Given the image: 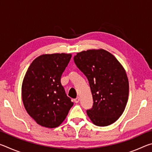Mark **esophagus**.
<instances>
[{
  "label": "esophagus",
  "instance_id": "1",
  "mask_svg": "<svg viewBox=\"0 0 152 152\" xmlns=\"http://www.w3.org/2000/svg\"><path fill=\"white\" fill-rule=\"evenodd\" d=\"M80 101V98L79 97H77L76 99H74V102H76V103H78V102H79Z\"/></svg>",
  "mask_w": 152,
  "mask_h": 152
}]
</instances>
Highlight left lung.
I'll return each mask as SVG.
<instances>
[{"label": "left lung", "mask_w": 152, "mask_h": 152, "mask_svg": "<svg viewBox=\"0 0 152 152\" xmlns=\"http://www.w3.org/2000/svg\"><path fill=\"white\" fill-rule=\"evenodd\" d=\"M74 60L86 76L93 106L86 110L93 124L104 127L121 116L129 97V81L124 68L109 51L88 50L77 53Z\"/></svg>", "instance_id": "obj_1"}]
</instances>
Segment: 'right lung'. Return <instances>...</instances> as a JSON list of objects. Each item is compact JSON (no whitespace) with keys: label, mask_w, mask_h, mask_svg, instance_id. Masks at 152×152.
<instances>
[{"label":"right lung","mask_w":152,"mask_h":152,"mask_svg":"<svg viewBox=\"0 0 152 152\" xmlns=\"http://www.w3.org/2000/svg\"><path fill=\"white\" fill-rule=\"evenodd\" d=\"M71 57V53H64L41 55L24 76L21 94L25 109L42 127H58L73 106L60 82Z\"/></svg>","instance_id":"right-lung-1"}]
</instances>
